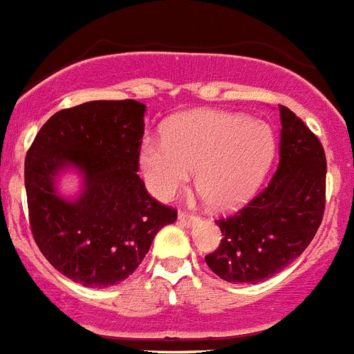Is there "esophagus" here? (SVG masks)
Returning a JSON list of instances; mask_svg holds the SVG:
<instances>
[{
	"label": "esophagus",
	"mask_w": 354,
	"mask_h": 354,
	"mask_svg": "<svg viewBox=\"0 0 354 354\" xmlns=\"http://www.w3.org/2000/svg\"><path fill=\"white\" fill-rule=\"evenodd\" d=\"M198 221V218L193 214H186V212H179V223L183 225V227H193V225Z\"/></svg>",
	"instance_id": "1"
}]
</instances>
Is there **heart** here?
I'll return each instance as SVG.
<instances>
[{
  "mask_svg": "<svg viewBox=\"0 0 354 354\" xmlns=\"http://www.w3.org/2000/svg\"><path fill=\"white\" fill-rule=\"evenodd\" d=\"M273 127L261 118L216 109H193L171 118L162 143L140 147L138 165L150 193L170 202L196 171V187L209 204L228 211L245 204L271 167Z\"/></svg>",
  "mask_w": 354,
  "mask_h": 354,
  "instance_id": "b5f03b06",
  "label": "heart"
}]
</instances>
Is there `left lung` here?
Masks as SVG:
<instances>
[{"mask_svg":"<svg viewBox=\"0 0 354 354\" xmlns=\"http://www.w3.org/2000/svg\"><path fill=\"white\" fill-rule=\"evenodd\" d=\"M280 162L268 187L248 205L216 225L221 245L205 257L230 283L274 277L310 245L324 212L326 158L301 118L280 106Z\"/></svg>","mask_w":354,"mask_h":354,"instance_id":"1","label":"left lung"}]
</instances>
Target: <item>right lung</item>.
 Instances as JSON below:
<instances>
[{
    "label": "right lung",
    "instance_id": "right-lung-1",
    "mask_svg": "<svg viewBox=\"0 0 354 354\" xmlns=\"http://www.w3.org/2000/svg\"><path fill=\"white\" fill-rule=\"evenodd\" d=\"M147 106L90 101L53 115L30 147L24 186L31 232L44 257L72 282L104 289L142 264L156 234L177 220L147 193L138 152ZM76 173V194L61 177Z\"/></svg>",
    "mask_w": 354,
    "mask_h": 354
}]
</instances>
